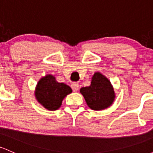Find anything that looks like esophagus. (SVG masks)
Listing matches in <instances>:
<instances>
[{
  "label": "esophagus",
  "instance_id": "obj_1",
  "mask_svg": "<svg viewBox=\"0 0 153 153\" xmlns=\"http://www.w3.org/2000/svg\"><path fill=\"white\" fill-rule=\"evenodd\" d=\"M71 88L74 91H77L79 89V84L76 82H73V83H71Z\"/></svg>",
  "mask_w": 153,
  "mask_h": 153
}]
</instances>
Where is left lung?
Listing matches in <instances>:
<instances>
[{"instance_id": "8db88e82", "label": "left lung", "mask_w": 153, "mask_h": 153, "mask_svg": "<svg viewBox=\"0 0 153 153\" xmlns=\"http://www.w3.org/2000/svg\"><path fill=\"white\" fill-rule=\"evenodd\" d=\"M80 91L92 110H102L109 107L115 97L111 82L100 72L94 73L89 86L81 88Z\"/></svg>"}]
</instances>
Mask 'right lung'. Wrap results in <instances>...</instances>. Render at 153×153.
<instances>
[{"label":"right lung","instance_id":"right-lung-1","mask_svg":"<svg viewBox=\"0 0 153 153\" xmlns=\"http://www.w3.org/2000/svg\"><path fill=\"white\" fill-rule=\"evenodd\" d=\"M71 92L70 86L65 83H58L52 75H48L39 81L35 96L45 108L55 111L60 108L64 98Z\"/></svg>","mask_w":153,"mask_h":153}]
</instances>
